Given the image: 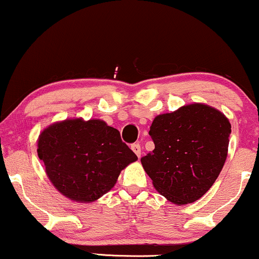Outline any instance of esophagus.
I'll return each instance as SVG.
<instances>
[{
  "label": "esophagus",
  "instance_id": "esophagus-1",
  "mask_svg": "<svg viewBox=\"0 0 259 259\" xmlns=\"http://www.w3.org/2000/svg\"><path fill=\"white\" fill-rule=\"evenodd\" d=\"M131 149H133V151L137 155V157L140 158L141 157V145L138 143L133 144V145H131Z\"/></svg>",
  "mask_w": 259,
  "mask_h": 259
}]
</instances>
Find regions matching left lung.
<instances>
[{
    "instance_id": "1",
    "label": "left lung",
    "mask_w": 259,
    "mask_h": 259,
    "mask_svg": "<svg viewBox=\"0 0 259 259\" xmlns=\"http://www.w3.org/2000/svg\"><path fill=\"white\" fill-rule=\"evenodd\" d=\"M231 124L220 110L194 103L156 116L155 149L141 158L152 184L167 201L196 202L212 187L228 156Z\"/></svg>"
}]
</instances>
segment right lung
<instances>
[{
  "instance_id": "right-lung-1",
  "label": "right lung",
  "mask_w": 259,
  "mask_h": 259,
  "mask_svg": "<svg viewBox=\"0 0 259 259\" xmlns=\"http://www.w3.org/2000/svg\"><path fill=\"white\" fill-rule=\"evenodd\" d=\"M37 155L47 176L65 197L96 201L110 191L121 171L137 161L117 129L101 119H65L39 135Z\"/></svg>"
}]
</instances>
